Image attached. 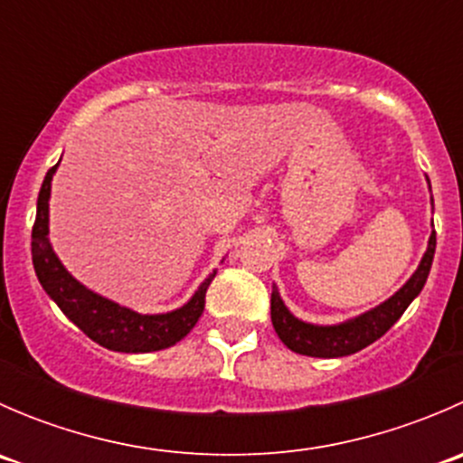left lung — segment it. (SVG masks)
Segmentation results:
<instances>
[{"label": "left lung", "instance_id": "1", "mask_svg": "<svg viewBox=\"0 0 463 463\" xmlns=\"http://www.w3.org/2000/svg\"><path fill=\"white\" fill-rule=\"evenodd\" d=\"M428 185H430V181H428ZM434 249H437V235L432 231L426 253H423L412 278L394 296L387 298L381 305H376L374 309L365 311L361 316H354V318L345 322H338V325H314V322L296 318L287 309L279 293L273 291L270 293V320H273L275 334L279 335V340L291 352L302 354V356L340 358L361 352L367 345L381 338L403 316L410 302L421 293L423 284H426L428 275H430Z\"/></svg>", "mask_w": 463, "mask_h": 463}]
</instances>
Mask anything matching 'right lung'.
I'll return each instance as SVG.
<instances>
[{"instance_id": "add662e5", "label": "right lung", "mask_w": 463, "mask_h": 463, "mask_svg": "<svg viewBox=\"0 0 463 463\" xmlns=\"http://www.w3.org/2000/svg\"><path fill=\"white\" fill-rule=\"evenodd\" d=\"M58 165L60 161L46 172L44 181H42L40 194H37L35 226H33L31 235L33 269H35V275L46 296L60 307V311L78 329L85 331L93 343L102 345L111 352L147 354L179 343L202 318L205 291H208L217 270H213L199 284L194 296L184 307L167 311V314H138V311L128 309V307L87 288L64 269L49 240L51 181H53Z\"/></svg>"}]
</instances>
